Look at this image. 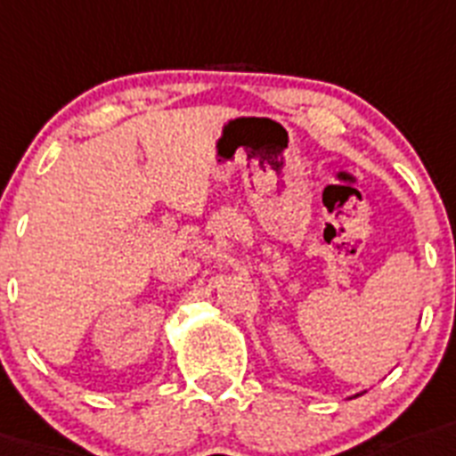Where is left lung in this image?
Returning a JSON list of instances; mask_svg holds the SVG:
<instances>
[{
	"mask_svg": "<svg viewBox=\"0 0 456 456\" xmlns=\"http://www.w3.org/2000/svg\"><path fill=\"white\" fill-rule=\"evenodd\" d=\"M357 396H359V394H357Z\"/></svg>",
	"mask_w": 456,
	"mask_h": 456,
	"instance_id": "1",
	"label": "left lung"
}]
</instances>
